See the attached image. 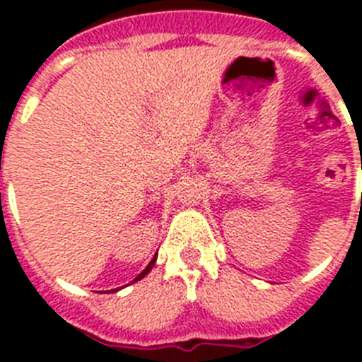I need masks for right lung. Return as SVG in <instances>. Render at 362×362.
<instances>
[{"label":"right lung","instance_id":"obj_1","mask_svg":"<svg viewBox=\"0 0 362 362\" xmlns=\"http://www.w3.org/2000/svg\"><path fill=\"white\" fill-rule=\"evenodd\" d=\"M156 259H158V255H153V259H152V261H150V263H148V267H146V268H145V270H143V272H141V274H139V276H137V277H136V279H134V281H139V279H143V277H145V276H146V274H148V272H150V270H152L153 263H156ZM134 281H132V283H134ZM117 290H119V288L108 290V292H117Z\"/></svg>","mask_w":362,"mask_h":362}]
</instances>
